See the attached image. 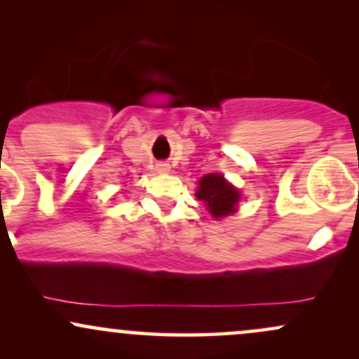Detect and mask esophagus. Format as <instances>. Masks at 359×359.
<instances>
[{
	"mask_svg": "<svg viewBox=\"0 0 359 359\" xmlns=\"http://www.w3.org/2000/svg\"><path fill=\"white\" fill-rule=\"evenodd\" d=\"M168 170H170V167H168V163H156V172L167 173Z\"/></svg>",
	"mask_w": 359,
	"mask_h": 359,
	"instance_id": "esophagus-1",
	"label": "esophagus"
}]
</instances>
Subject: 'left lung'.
<instances>
[{"label": "left lung", "instance_id": "1", "mask_svg": "<svg viewBox=\"0 0 359 359\" xmlns=\"http://www.w3.org/2000/svg\"><path fill=\"white\" fill-rule=\"evenodd\" d=\"M196 198L203 201L208 210L215 218H222L235 212L240 192L233 186L223 179L219 173H210L199 180V189L196 192Z\"/></svg>", "mask_w": 359, "mask_h": 359}]
</instances>
